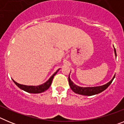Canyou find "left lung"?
<instances>
[{"instance_id":"1","label":"left lung","mask_w":124,"mask_h":124,"mask_svg":"<svg viewBox=\"0 0 124 124\" xmlns=\"http://www.w3.org/2000/svg\"><path fill=\"white\" fill-rule=\"evenodd\" d=\"M114 52H115V55L117 56V54H116V49L114 48ZM115 78V75L113 77V78L110 80L109 83H107V84L102 85V86H96V87H80V86H77L76 84H74L73 81H72L71 79L70 78V76L68 77V81L70 86L71 89H72L73 92H74L76 94H81L84 95V96H93V95L97 94L99 93H101V92L104 91L105 89L109 87V86L112 83L113 79Z\"/></svg>"}]
</instances>
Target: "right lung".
Instances as JSON below:
<instances>
[{"mask_svg":"<svg viewBox=\"0 0 124 124\" xmlns=\"http://www.w3.org/2000/svg\"><path fill=\"white\" fill-rule=\"evenodd\" d=\"M59 70H58L54 74L51 76V77L50 78L48 81L46 82H45L43 84H41V85H39V86H26V85H23V84H20L19 83L15 82L14 79L13 81L15 83L20 89H21L22 90L25 91L27 92V93H33V94H37V93H41L43 92L46 91L49 87L51 86V83H52L53 79L54 78V76H55V74H56L57 72Z\"/></svg>","mask_w":124,"mask_h":124,"instance_id":"add662e5","label":"right lung"}]
</instances>
